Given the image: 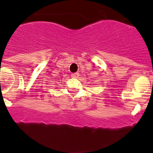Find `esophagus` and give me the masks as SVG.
I'll return each mask as SVG.
<instances>
[{
    "mask_svg": "<svg viewBox=\"0 0 153 153\" xmlns=\"http://www.w3.org/2000/svg\"><path fill=\"white\" fill-rule=\"evenodd\" d=\"M71 76H72V78H77L78 76H79V73H78V72H76V73H73V74H72V75H71Z\"/></svg>",
    "mask_w": 153,
    "mask_h": 153,
    "instance_id": "obj_1",
    "label": "esophagus"
}]
</instances>
